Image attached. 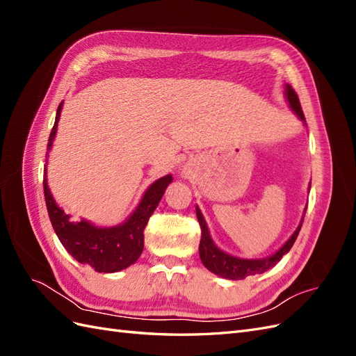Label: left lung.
I'll return each mask as SVG.
<instances>
[{
	"label": "left lung",
	"mask_w": 356,
	"mask_h": 356,
	"mask_svg": "<svg viewBox=\"0 0 356 356\" xmlns=\"http://www.w3.org/2000/svg\"><path fill=\"white\" fill-rule=\"evenodd\" d=\"M285 92H286V98H288L291 108H293V111L301 118V120L306 122L296 90L291 88L289 84H286ZM196 215H197L200 230H202V238H200V243H199V254H200L202 263L212 273L222 276L225 279H233V281L245 279V277L252 276V275H260V273H264L266 270H268V268H272L277 261H281V258L291 250V248H293L297 236L300 233V229H301V224H300L297 230L294 232V234L286 241V243L272 257L263 258V260H242V258L232 257L229 254L222 252L221 250H218V248L215 246V243L211 239L208 227H207V221H204L199 208H196Z\"/></svg>",
	"instance_id": "obj_1"
}]
</instances>
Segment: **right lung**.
Wrapping results in <instances>:
<instances>
[{"instance_id": "obj_1", "label": "right lung", "mask_w": 356, "mask_h": 356, "mask_svg": "<svg viewBox=\"0 0 356 356\" xmlns=\"http://www.w3.org/2000/svg\"><path fill=\"white\" fill-rule=\"evenodd\" d=\"M60 111L62 102L58 106L55 126L49 136L47 156L56 135ZM170 181L172 175L157 179L145 191L141 203L126 222L106 229L95 227L84 220L74 222L70 215L58 207L47 187L46 168L42 187H44V199L51 225L63 248L79 263L90 266L95 272L114 273L134 264L141 255L144 250V229Z\"/></svg>"}]
</instances>
